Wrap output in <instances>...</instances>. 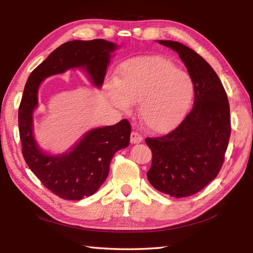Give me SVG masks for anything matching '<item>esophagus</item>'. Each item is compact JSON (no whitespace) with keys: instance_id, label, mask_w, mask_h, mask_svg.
Instances as JSON below:
<instances>
[{"instance_id":"esophagus-1","label":"esophagus","mask_w":253,"mask_h":253,"mask_svg":"<svg viewBox=\"0 0 253 253\" xmlns=\"http://www.w3.org/2000/svg\"><path fill=\"white\" fill-rule=\"evenodd\" d=\"M131 143L132 144H138L143 141V136L138 132L134 131L131 133Z\"/></svg>"}]
</instances>
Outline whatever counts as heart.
Wrapping results in <instances>:
<instances>
[{
	"instance_id": "heart-1",
	"label": "heart",
	"mask_w": 253,
	"mask_h": 253,
	"mask_svg": "<svg viewBox=\"0 0 253 253\" xmlns=\"http://www.w3.org/2000/svg\"><path fill=\"white\" fill-rule=\"evenodd\" d=\"M110 102L128 111L139 103L144 126L155 133L174 130L183 121L194 98V84L186 72L162 56H141L123 64L116 81H108Z\"/></svg>"
}]
</instances>
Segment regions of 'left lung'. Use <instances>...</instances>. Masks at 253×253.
<instances>
[{"label":"left lung","mask_w":253,"mask_h":253,"mask_svg":"<svg viewBox=\"0 0 253 253\" xmlns=\"http://www.w3.org/2000/svg\"><path fill=\"white\" fill-rule=\"evenodd\" d=\"M158 43L175 50L186 66L195 102L175 130L145 139L153 154L147 178L159 192L183 198L200 192L221 170L231 136L229 104L220 78L199 54L179 42Z\"/></svg>","instance_id":"1"}]
</instances>
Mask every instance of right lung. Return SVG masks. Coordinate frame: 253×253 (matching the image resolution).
Masks as SVG:
<instances>
[{"mask_svg": "<svg viewBox=\"0 0 253 253\" xmlns=\"http://www.w3.org/2000/svg\"><path fill=\"white\" fill-rule=\"evenodd\" d=\"M116 48L115 43L103 39L66 42L31 72L26 83L18 109L22 156L44 186L63 199L80 200L96 193L108 176L112 157L130 144L131 125L123 119L115 126L93 128L69 153L47 155L38 146L32 131L39 86L47 77L83 68L94 85L100 87Z\"/></svg>", "mask_w": 253, "mask_h": 253, "instance_id": "1", "label": "right lung"}]
</instances>
